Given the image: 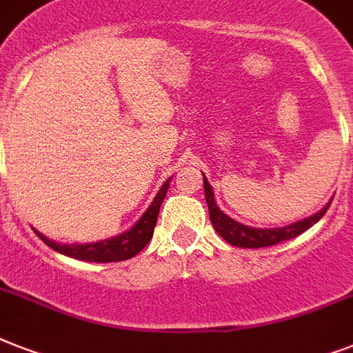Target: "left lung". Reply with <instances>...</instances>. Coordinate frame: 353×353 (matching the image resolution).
Returning a JSON list of instances; mask_svg holds the SVG:
<instances>
[{
	"label": "left lung",
	"mask_w": 353,
	"mask_h": 353,
	"mask_svg": "<svg viewBox=\"0 0 353 353\" xmlns=\"http://www.w3.org/2000/svg\"><path fill=\"white\" fill-rule=\"evenodd\" d=\"M203 188H205V199H207V205H209V216L210 223L214 227V231L234 247H245V249H258V247H269L276 245L280 241L291 240L295 236L302 234L304 231H307L310 227H313L321 218L324 216V212L328 210L332 199L328 203L324 205L323 209L315 212V214L307 216L304 220H299L295 223H290L285 227H273V229H256V227L243 225L240 221L232 220L231 216H227L223 210L218 207L214 199V190L210 187L209 179L205 177L203 174Z\"/></svg>",
	"instance_id": "left-lung-1"
}]
</instances>
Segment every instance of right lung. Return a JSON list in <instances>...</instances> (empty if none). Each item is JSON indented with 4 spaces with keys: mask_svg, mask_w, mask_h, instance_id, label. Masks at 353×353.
I'll return each instance as SVG.
<instances>
[{
    "mask_svg": "<svg viewBox=\"0 0 353 353\" xmlns=\"http://www.w3.org/2000/svg\"><path fill=\"white\" fill-rule=\"evenodd\" d=\"M170 179H166L161 185L159 192L155 194L154 201L148 205V209L144 210L143 216L133 223L128 231L121 232V234L108 238V240L90 241V243H60V241L49 240L46 234H41L40 231H34L40 236L46 245L54 249L60 254H65L74 260H84V262H122L128 258H133L135 254L143 251L146 243L152 240L154 236L155 223H157V216H159V209L163 199H165L168 187H170Z\"/></svg>",
    "mask_w": 353,
    "mask_h": 353,
    "instance_id": "obj_1",
    "label": "right lung"
}]
</instances>
